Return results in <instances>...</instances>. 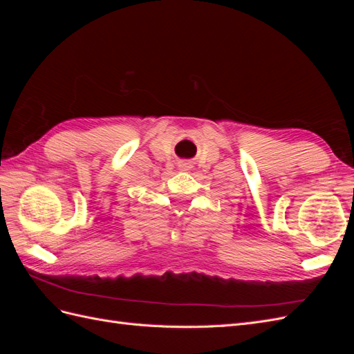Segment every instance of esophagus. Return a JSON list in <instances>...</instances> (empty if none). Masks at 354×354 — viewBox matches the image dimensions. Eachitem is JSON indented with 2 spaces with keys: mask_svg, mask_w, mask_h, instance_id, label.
<instances>
[{
  "mask_svg": "<svg viewBox=\"0 0 354 354\" xmlns=\"http://www.w3.org/2000/svg\"><path fill=\"white\" fill-rule=\"evenodd\" d=\"M180 168L183 169V171H187L190 167H189V164H181V165H180Z\"/></svg>",
  "mask_w": 354,
  "mask_h": 354,
  "instance_id": "34e87169",
  "label": "esophagus"
}]
</instances>
